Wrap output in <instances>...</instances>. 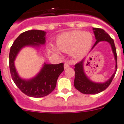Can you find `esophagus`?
I'll return each mask as SVG.
<instances>
[{"mask_svg": "<svg viewBox=\"0 0 124 124\" xmlns=\"http://www.w3.org/2000/svg\"><path fill=\"white\" fill-rule=\"evenodd\" d=\"M69 67H70V65H69L68 63H65V64H64V69H65L69 68Z\"/></svg>", "mask_w": 124, "mask_h": 124, "instance_id": "esophagus-1", "label": "esophagus"}]
</instances>
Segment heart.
Listing matches in <instances>:
<instances>
[{"mask_svg": "<svg viewBox=\"0 0 124 124\" xmlns=\"http://www.w3.org/2000/svg\"><path fill=\"white\" fill-rule=\"evenodd\" d=\"M93 38L91 33L79 30L65 32L57 37L56 45L57 48L62 52H70L75 57H81L85 55L90 49L93 44ZM51 50L55 53L59 50L54 46H51Z\"/></svg>", "mask_w": 124, "mask_h": 124, "instance_id": "b5f03b06", "label": "heart"}]
</instances>
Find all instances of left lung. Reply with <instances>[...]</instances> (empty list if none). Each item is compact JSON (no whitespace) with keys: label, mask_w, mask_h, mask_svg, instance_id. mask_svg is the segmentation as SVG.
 <instances>
[{"label":"left lung","mask_w":124,"mask_h":124,"mask_svg":"<svg viewBox=\"0 0 124 124\" xmlns=\"http://www.w3.org/2000/svg\"><path fill=\"white\" fill-rule=\"evenodd\" d=\"M93 30L96 39V41L95 42L93 48H94L96 45L100 41H106L110 43L112 46V51L114 54V56H115L116 65H115V72L107 82L104 83H95L91 81L86 76V75L84 72V70H83V62H84L83 61L84 60H82L79 62L77 63L74 65L75 78L74 85L75 88L78 89V91L83 94H97V93H99L105 90L112 83L117 69V55L113 39L103 29L93 28Z\"/></svg>","instance_id":"8db88e82"}]
</instances>
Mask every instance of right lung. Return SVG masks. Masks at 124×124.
<instances>
[{"label": "right lung", "mask_w": 124, "mask_h": 124, "mask_svg": "<svg viewBox=\"0 0 124 124\" xmlns=\"http://www.w3.org/2000/svg\"><path fill=\"white\" fill-rule=\"evenodd\" d=\"M45 32L29 30L21 33L15 39L9 53V68L11 77L17 88L26 95L34 98L47 96L55 88L57 79L64 70V64H45L38 76L32 79H21L16 72L14 61L22 48L27 45L38 46L45 43Z\"/></svg>", "instance_id": "right-lung-1"}]
</instances>
